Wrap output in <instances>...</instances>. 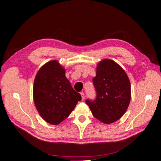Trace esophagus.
Here are the masks:
<instances>
[{"instance_id": "1", "label": "esophagus", "mask_w": 161, "mask_h": 161, "mask_svg": "<svg viewBox=\"0 0 161 161\" xmlns=\"http://www.w3.org/2000/svg\"><path fill=\"white\" fill-rule=\"evenodd\" d=\"M80 94H81V99H82V100H84V99H85V94H84L83 92H81Z\"/></svg>"}]
</instances>
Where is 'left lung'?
Listing matches in <instances>:
<instances>
[{"label":"left lung","mask_w":161,"mask_h":161,"mask_svg":"<svg viewBox=\"0 0 161 161\" xmlns=\"http://www.w3.org/2000/svg\"><path fill=\"white\" fill-rule=\"evenodd\" d=\"M93 83L96 98L86 100L94 118L105 124L119 120L126 112L131 99V85L124 69L110 59L100 61Z\"/></svg>","instance_id":"left-lung-1"}]
</instances>
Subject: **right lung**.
<instances>
[{
	"label": "right lung",
	"instance_id": "right-lung-1",
	"mask_svg": "<svg viewBox=\"0 0 161 161\" xmlns=\"http://www.w3.org/2000/svg\"><path fill=\"white\" fill-rule=\"evenodd\" d=\"M33 95L40 116L53 125L66 119L81 99L66 78L65 69L56 60L47 62L37 72Z\"/></svg>",
	"mask_w": 161,
	"mask_h": 161
}]
</instances>
